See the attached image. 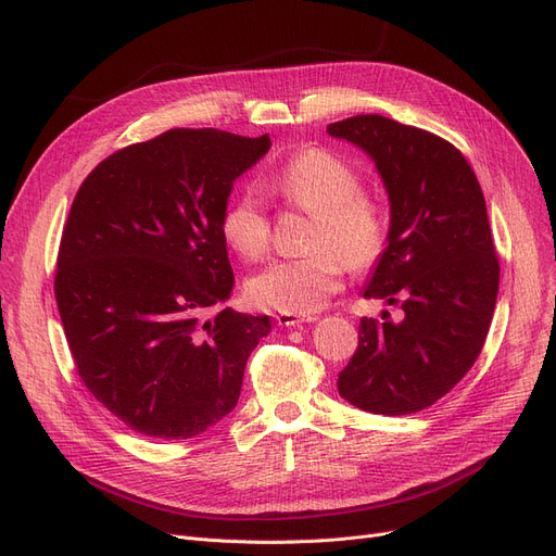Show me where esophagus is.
Listing matches in <instances>:
<instances>
[{
    "label": "esophagus",
    "instance_id": "obj_1",
    "mask_svg": "<svg viewBox=\"0 0 556 556\" xmlns=\"http://www.w3.org/2000/svg\"><path fill=\"white\" fill-rule=\"evenodd\" d=\"M315 315H298V313H279L277 323L281 327H302V325H311L315 323Z\"/></svg>",
    "mask_w": 556,
    "mask_h": 556
}]
</instances>
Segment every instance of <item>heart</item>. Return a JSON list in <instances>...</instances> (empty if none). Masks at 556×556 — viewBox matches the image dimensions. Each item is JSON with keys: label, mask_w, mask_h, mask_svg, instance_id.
I'll list each match as a JSON object with an SVG mask.
<instances>
[{"label": "heart", "mask_w": 556, "mask_h": 556, "mask_svg": "<svg viewBox=\"0 0 556 556\" xmlns=\"http://www.w3.org/2000/svg\"><path fill=\"white\" fill-rule=\"evenodd\" d=\"M358 170L327 149H304L270 180L286 202L315 214L311 254L279 258L250 277L248 300L277 313H313L340 288L344 263L367 270L383 256L390 220L383 204L361 191ZM223 239L241 258L254 261L270 245V220L261 198L248 189L233 198L220 218Z\"/></svg>", "instance_id": "obj_1"}]
</instances>
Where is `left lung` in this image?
Here are the masks:
<instances>
[{
	"mask_svg": "<svg viewBox=\"0 0 556 556\" xmlns=\"http://www.w3.org/2000/svg\"><path fill=\"white\" fill-rule=\"evenodd\" d=\"M374 160L390 195V239L365 298L401 304L399 325L363 317L338 392L374 415H413L478 361L498 298L486 204L471 164L446 139L381 114L327 126Z\"/></svg>",
	"mask_w": 556,
	"mask_h": 556,
	"instance_id": "1",
	"label": "left lung"
}]
</instances>
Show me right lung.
<instances>
[{
  "mask_svg": "<svg viewBox=\"0 0 556 556\" xmlns=\"http://www.w3.org/2000/svg\"><path fill=\"white\" fill-rule=\"evenodd\" d=\"M270 151L216 128L126 146L83 180L63 229L55 302L85 388L130 430L189 440L237 405L268 315L231 308L220 218Z\"/></svg>",
  "mask_w": 556,
  "mask_h": 556,
  "instance_id": "1",
  "label": "right lung"
}]
</instances>
